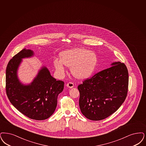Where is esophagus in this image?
<instances>
[{
  "mask_svg": "<svg viewBox=\"0 0 146 146\" xmlns=\"http://www.w3.org/2000/svg\"><path fill=\"white\" fill-rule=\"evenodd\" d=\"M67 86L69 88H73L74 87V84L72 82H69L67 83Z\"/></svg>",
  "mask_w": 146,
  "mask_h": 146,
  "instance_id": "1",
  "label": "esophagus"
}]
</instances>
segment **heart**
<instances>
[{"label": "heart", "instance_id": "obj_1", "mask_svg": "<svg viewBox=\"0 0 146 146\" xmlns=\"http://www.w3.org/2000/svg\"><path fill=\"white\" fill-rule=\"evenodd\" d=\"M60 60L55 59L54 64L61 75L65 72V66L70 67L72 75L79 79L88 78L94 73L97 64V57L92 51L85 48L66 50L60 55Z\"/></svg>", "mask_w": 146, "mask_h": 146}]
</instances>
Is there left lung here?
<instances>
[{
  "mask_svg": "<svg viewBox=\"0 0 146 146\" xmlns=\"http://www.w3.org/2000/svg\"><path fill=\"white\" fill-rule=\"evenodd\" d=\"M78 85L79 106L88 119L100 121L119 109L127 97L128 71L124 63L115 62Z\"/></svg>",
  "mask_w": 146,
  "mask_h": 146,
  "instance_id": "1",
  "label": "left lung"
}]
</instances>
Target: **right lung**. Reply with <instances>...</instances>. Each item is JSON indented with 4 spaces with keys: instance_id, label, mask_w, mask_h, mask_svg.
I'll return each mask as SVG.
<instances>
[{
    "instance_id": "right-lung-1",
    "label": "right lung",
    "mask_w": 146,
    "mask_h": 146,
    "mask_svg": "<svg viewBox=\"0 0 146 146\" xmlns=\"http://www.w3.org/2000/svg\"><path fill=\"white\" fill-rule=\"evenodd\" d=\"M33 55V50L25 48L10 60L6 70V94L18 111L31 119L41 121L51 116L55 110L64 82L56 80L43 66L30 84H22L18 78V68L22 58Z\"/></svg>"
}]
</instances>
